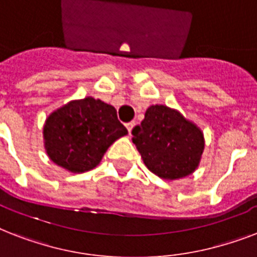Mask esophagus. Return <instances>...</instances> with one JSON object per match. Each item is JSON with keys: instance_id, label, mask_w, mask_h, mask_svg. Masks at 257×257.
I'll list each match as a JSON object with an SVG mask.
<instances>
[{"instance_id": "34e87169", "label": "esophagus", "mask_w": 257, "mask_h": 257, "mask_svg": "<svg viewBox=\"0 0 257 257\" xmlns=\"http://www.w3.org/2000/svg\"><path fill=\"white\" fill-rule=\"evenodd\" d=\"M135 125H136V122H135V121H131V122H128V124H126V128H128L129 133L132 132V129L135 128Z\"/></svg>"}]
</instances>
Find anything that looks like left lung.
<instances>
[{
    "instance_id": "1",
    "label": "left lung",
    "mask_w": 257,
    "mask_h": 257,
    "mask_svg": "<svg viewBox=\"0 0 257 257\" xmlns=\"http://www.w3.org/2000/svg\"><path fill=\"white\" fill-rule=\"evenodd\" d=\"M132 135L147 168L165 180L183 179L193 173L205 147L201 129L165 105L149 106Z\"/></svg>"
}]
</instances>
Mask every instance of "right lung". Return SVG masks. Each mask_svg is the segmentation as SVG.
Segmentation results:
<instances>
[{
	"label": "right lung",
	"mask_w": 257,
	"mask_h": 257,
	"mask_svg": "<svg viewBox=\"0 0 257 257\" xmlns=\"http://www.w3.org/2000/svg\"><path fill=\"white\" fill-rule=\"evenodd\" d=\"M42 133L50 160L66 171L82 173L96 168L109 147L128 131L112 105L85 97L50 113Z\"/></svg>",
	"instance_id": "right-lung-1"
}]
</instances>
